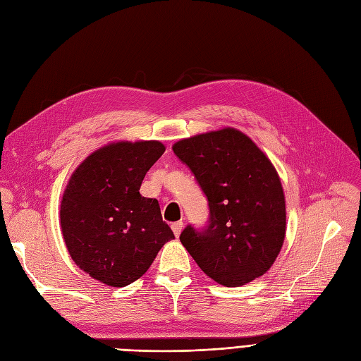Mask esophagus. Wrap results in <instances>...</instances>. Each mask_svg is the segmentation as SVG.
<instances>
[{
  "label": "esophagus",
  "instance_id": "1",
  "mask_svg": "<svg viewBox=\"0 0 361 361\" xmlns=\"http://www.w3.org/2000/svg\"><path fill=\"white\" fill-rule=\"evenodd\" d=\"M182 228H183V223H182V221H176V223H173V224H171V231H173V233L176 235V236H179V235H180Z\"/></svg>",
  "mask_w": 361,
  "mask_h": 361
}]
</instances>
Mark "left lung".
Wrapping results in <instances>:
<instances>
[{"instance_id":"8db88e82","label":"left lung","mask_w":361,"mask_h":361,"mask_svg":"<svg viewBox=\"0 0 361 361\" xmlns=\"http://www.w3.org/2000/svg\"><path fill=\"white\" fill-rule=\"evenodd\" d=\"M209 206L204 228L187 226L180 243L206 276L243 286L274 264L286 233V204L268 157L241 130L224 128L174 143Z\"/></svg>"}]
</instances>
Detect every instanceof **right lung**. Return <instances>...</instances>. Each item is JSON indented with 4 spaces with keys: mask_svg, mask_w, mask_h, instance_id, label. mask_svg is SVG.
Segmentation results:
<instances>
[{
    "mask_svg": "<svg viewBox=\"0 0 361 361\" xmlns=\"http://www.w3.org/2000/svg\"><path fill=\"white\" fill-rule=\"evenodd\" d=\"M166 152L159 141H117L87 157L64 190L60 223L73 262L90 277L123 288L138 280L174 239L159 203L140 194Z\"/></svg>",
    "mask_w": 361,
    "mask_h": 361,
    "instance_id": "1",
    "label": "right lung"
}]
</instances>
